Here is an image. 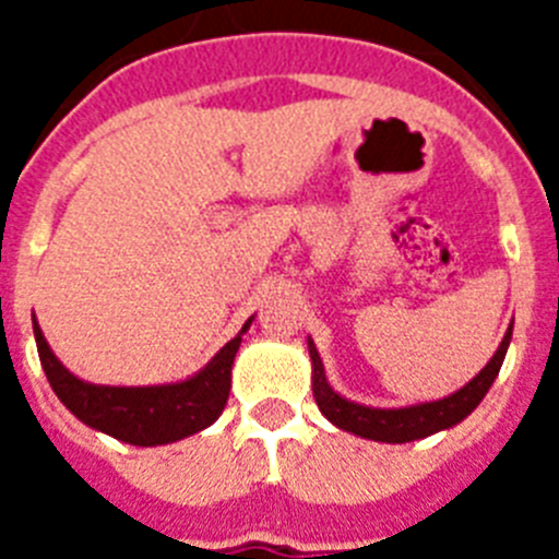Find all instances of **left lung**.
<instances>
[{"label":"left lung","mask_w":559,"mask_h":559,"mask_svg":"<svg viewBox=\"0 0 559 559\" xmlns=\"http://www.w3.org/2000/svg\"><path fill=\"white\" fill-rule=\"evenodd\" d=\"M512 338V324L503 335V341L498 344L496 355L487 360V367L471 380L464 383L459 392L448 394L442 400H431V403H417V406H403V408H372L360 406L353 400L341 397L338 392H333V386L328 383V374H324V364L319 358V349H316L313 341L308 338L310 360H313V397L316 406L324 417L333 423L341 431H349L355 437L374 439V442H389V445H400V442H414V439H426L437 431H445L453 428L456 423H462L473 408L484 400V394L490 392L492 380L498 378V369L503 364V355L510 347Z\"/></svg>","instance_id":"8db88e82"}]
</instances>
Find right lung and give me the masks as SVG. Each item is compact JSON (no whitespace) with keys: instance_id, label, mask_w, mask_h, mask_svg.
Returning a JSON list of instances; mask_svg holds the SVG:
<instances>
[{"instance_id":"add662e5","label":"right lung","mask_w":559,"mask_h":559,"mask_svg":"<svg viewBox=\"0 0 559 559\" xmlns=\"http://www.w3.org/2000/svg\"><path fill=\"white\" fill-rule=\"evenodd\" d=\"M251 328V319L243 330L221 347V353L206 364L201 372L181 383L165 386H97L75 378L63 367L56 353L49 349L41 328L33 319L38 358L49 386L63 406L95 431L128 442V445L153 448L179 442L192 433L210 428L224 412L231 389V364L240 349L243 333Z\"/></svg>"}]
</instances>
